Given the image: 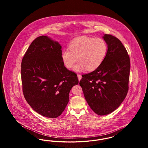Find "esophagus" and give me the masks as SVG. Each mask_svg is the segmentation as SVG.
<instances>
[{
  "label": "esophagus",
  "mask_w": 148,
  "mask_h": 148,
  "mask_svg": "<svg viewBox=\"0 0 148 148\" xmlns=\"http://www.w3.org/2000/svg\"><path fill=\"white\" fill-rule=\"evenodd\" d=\"M82 75H80V74H78L77 75V78H78V80H79V81H80V80H81V79H82Z\"/></svg>",
  "instance_id": "34e87169"
}]
</instances>
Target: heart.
<instances>
[{"instance_id":"b5f03b06","label":"heart","mask_w":148,"mask_h":148,"mask_svg":"<svg viewBox=\"0 0 148 148\" xmlns=\"http://www.w3.org/2000/svg\"><path fill=\"white\" fill-rule=\"evenodd\" d=\"M69 49H64L61 58L64 66L71 69L77 60L74 70L82 71L97 69L106 56L108 47L105 40L100 38L81 36L73 40L69 44Z\"/></svg>"}]
</instances>
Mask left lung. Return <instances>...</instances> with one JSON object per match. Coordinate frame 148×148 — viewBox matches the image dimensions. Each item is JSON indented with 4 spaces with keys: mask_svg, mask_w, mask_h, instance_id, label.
I'll list each match as a JSON object with an SVG mask.
<instances>
[{
    "mask_svg": "<svg viewBox=\"0 0 148 148\" xmlns=\"http://www.w3.org/2000/svg\"><path fill=\"white\" fill-rule=\"evenodd\" d=\"M108 50L102 63L95 71L82 75L79 84L92 110L105 115L116 110L129 89L130 58L119 39L104 34Z\"/></svg>",
    "mask_w": 148,
    "mask_h": 148,
    "instance_id": "obj_1",
    "label": "left lung"
}]
</instances>
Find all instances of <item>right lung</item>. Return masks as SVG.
<instances>
[{"label":"right lung","mask_w":148,"mask_h":148,"mask_svg":"<svg viewBox=\"0 0 148 148\" xmlns=\"http://www.w3.org/2000/svg\"><path fill=\"white\" fill-rule=\"evenodd\" d=\"M62 46L47 36L31 43L22 59L21 77L24 98L36 113L56 118L69 102L77 75L68 70L61 58Z\"/></svg>","instance_id":"right-lung-1"}]
</instances>
